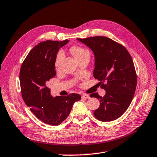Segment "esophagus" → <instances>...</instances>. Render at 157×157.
<instances>
[{"mask_svg":"<svg viewBox=\"0 0 157 157\" xmlns=\"http://www.w3.org/2000/svg\"><path fill=\"white\" fill-rule=\"evenodd\" d=\"M82 98H83V99H88V98H90V96L88 95V94H82Z\"/></svg>","mask_w":157,"mask_h":157,"instance_id":"34e87169","label":"esophagus"}]
</instances>
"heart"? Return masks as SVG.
<instances>
[{"label":"heart","mask_w":157,"mask_h":157,"mask_svg":"<svg viewBox=\"0 0 157 157\" xmlns=\"http://www.w3.org/2000/svg\"><path fill=\"white\" fill-rule=\"evenodd\" d=\"M71 52L74 55L76 59L86 55H88L90 56V53L87 49L83 48L81 47H73L71 48ZM64 57V53L63 51H59V52L57 53L56 61H55V66L56 68H58L60 66L61 62L62 59Z\"/></svg>","instance_id":"heart-1"}]
</instances>
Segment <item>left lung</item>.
<instances>
[{
	"label": "left lung",
	"instance_id": "left-lung-1",
	"mask_svg": "<svg viewBox=\"0 0 157 157\" xmlns=\"http://www.w3.org/2000/svg\"><path fill=\"white\" fill-rule=\"evenodd\" d=\"M77 39L93 52L94 77L105 90L104 97L90 94L100 103L94 115L101 122L113 121L126 112L135 93L137 76L132 57L124 47L110 38L95 36Z\"/></svg>",
	"mask_w": 157,
	"mask_h": 157
}]
</instances>
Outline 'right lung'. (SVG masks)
<instances>
[{
	"mask_svg": "<svg viewBox=\"0 0 157 157\" xmlns=\"http://www.w3.org/2000/svg\"><path fill=\"white\" fill-rule=\"evenodd\" d=\"M68 41L39 43L29 53L20 70L21 90L25 103L36 117L52 126L63 122L74 104L81 99L78 94L53 98L47 87L49 79L56 75L55 61L57 52Z\"/></svg>",
	"mask_w": 157,
	"mask_h": 157,
	"instance_id": "add662e5",
	"label": "right lung"
}]
</instances>
